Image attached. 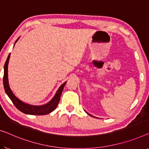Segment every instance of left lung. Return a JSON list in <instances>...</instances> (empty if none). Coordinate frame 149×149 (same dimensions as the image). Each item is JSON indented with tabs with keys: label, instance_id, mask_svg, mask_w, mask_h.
I'll list each match as a JSON object with an SVG mask.
<instances>
[{
	"label": "left lung",
	"instance_id": "8db88e82",
	"mask_svg": "<svg viewBox=\"0 0 149 149\" xmlns=\"http://www.w3.org/2000/svg\"><path fill=\"white\" fill-rule=\"evenodd\" d=\"M85 112H86V113H87L88 114H89V115H90V116H92V115H91V114H88V113H87V112H86V111H85ZM94 117H95V116H94Z\"/></svg>",
	"mask_w": 149,
	"mask_h": 149
}]
</instances>
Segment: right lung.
Returning a JSON list of instances; mask_svg holds the SVG:
<instances>
[{"label":"right lung","instance_id":"right-lung-1","mask_svg":"<svg viewBox=\"0 0 149 149\" xmlns=\"http://www.w3.org/2000/svg\"><path fill=\"white\" fill-rule=\"evenodd\" d=\"M19 39V38H18V39L16 40L15 43L17 42ZM14 46H15V45H14ZM10 53L8 54L7 59L6 61V63L4 64L3 84L4 91H5L6 95L10 98V99L12 100L13 103L15 104V106L20 111H21L22 113L27 114H32V115H45V114H47L53 111L56 108L57 106H58L64 86H65L67 81L65 82L63 84H61L60 87L57 90L53 98L49 102H47V104L42 105H32L27 104L26 102H22L19 98L16 97L14 95L13 91H11L10 86H9L8 79V65L9 59H10Z\"/></svg>","mask_w":149,"mask_h":149}]
</instances>
